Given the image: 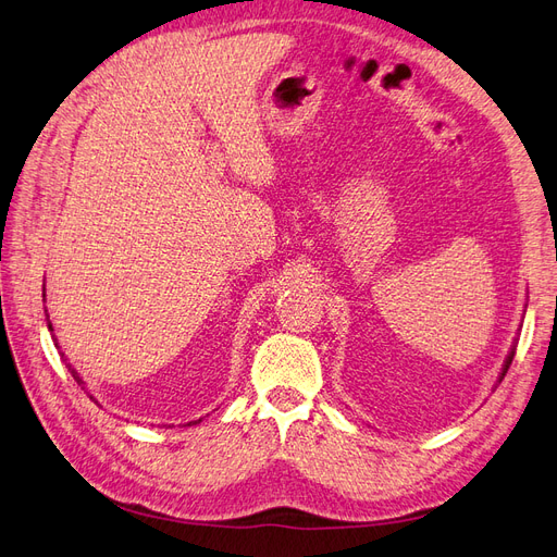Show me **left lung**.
<instances>
[{
	"instance_id": "1",
	"label": "left lung",
	"mask_w": 557,
	"mask_h": 557,
	"mask_svg": "<svg viewBox=\"0 0 557 557\" xmlns=\"http://www.w3.org/2000/svg\"><path fill=\"white\" fill-rule=\"evenodd\" d=\"M513 356H516V344L511 346V350H509V356H507V360H504V367H502V374H499V383H502V379L507 376V372H509V367H511V362H513Z\"/></svg>"
}]
</instances>
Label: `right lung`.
Masks as SVG:
<instances>
[{
    "label": "right lung",
    "instance_id": "right-lung-1",
    "mask_svg": "<svg viewBox=\"0 0 557 557\" xmlns=\"http://www.w3.org/2000/svg\"><path fill=\"white\" fill-rule=\"evenodd\" d=\"M46 320H48V313H46ZM48 330L53 332V325H50V320H48ZM55 346H58V342H55ZM66 367H70V372H72V376L76 379V383H78V385H83V379L76 374V369H72V364H66ZM90 399H95V397L90 395ZM193 423H199V420H193ZM188 425H190V423H188Z\"/></svg>",
    "mask_w": 557,
    "mask_h": 557
}]
</instances>
